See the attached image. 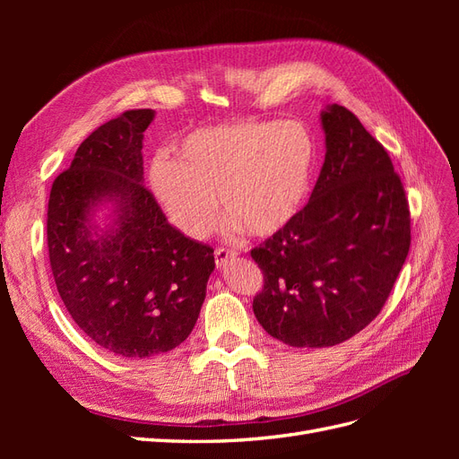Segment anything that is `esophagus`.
<instances>
[{
  "instance_id": "esophagus-1",
  "label": "esophagus",
  "mask_w": 459,
  "mask_h": 459,
  "mask_svg": "<svg viewBox=\"0 0 459 459\" xmlns=\"http://www.w3.org/2000/svg\"><path fill=\"white\" fill-rule=\"evenodd\" d=\"M238 256V251H233V248H224V247H218L214 251V260H216V266H226L230 258Z\"/></svg>"
}]
</instances>
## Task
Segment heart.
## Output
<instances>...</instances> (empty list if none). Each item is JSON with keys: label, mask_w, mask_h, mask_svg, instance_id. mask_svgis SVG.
Masks as SVG:
<instances>
[{"label": "heart", "mask_w": 459, "mask_h": 459, "mask_svg": "<svg viewBox=\"0 0 459 459\" xmlns=\"http://www.w3.org/2000/svg\"><path fill=\"white\" fill-rule=\"evenodd\" d=\"M316 145L297 122L248 120L201 128L155 160L149 186L172 224L191 239L216 226V195L235 228L258 238L280 233L308 199Z\"/></svg>", "instance_id": "1"}]
</instances>
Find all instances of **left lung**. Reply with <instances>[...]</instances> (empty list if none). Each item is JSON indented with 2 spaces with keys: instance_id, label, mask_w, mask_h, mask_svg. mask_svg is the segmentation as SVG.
<instances>
[{
  "instance_id": "8db88e82",
  "label": "left lung",
  "mask_w": 459,
  "mask_h": 459,
  "mask_svg": "<svg viewBox=\"0 0 459 459\" xmlns=\"http://www.w3.org/2000/svg\"><path fill=\"white\" fill-rule=\"evenodd\" d=\"M322 126L325 160L310 201L251 251L264 273L255 316L297 349L335 346L369 325L411 243L406 191L385 147L341 105L324 110Z\"/></svg>"
}]
</instances>
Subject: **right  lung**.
I'll return each mask as SVG.
<instances>
[{"instance_id": "right-lung-1", "label": "right lung", "mask_w": 459, "mask_h": 459, "mask_svg": "<svg viewBox=\"0 0 459 459\" xmlns=\"http://www.w3.org/2000/svg\"><path fill=\"white\" fill-rule=\"evenodd\" d=\"M151 108L126 110L80 143L51 186L48 248L68 314L103 351L149 358L182 344L197 324L214 248L172 228L143 186ZM116 206L103 230L94 206Z\"/></svg>"}]
</instances>
